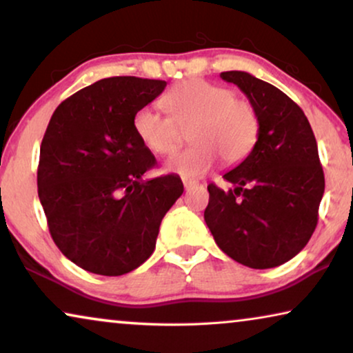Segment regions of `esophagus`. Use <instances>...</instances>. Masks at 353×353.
I'll return each mask as SVG.
<instances>
[{
  "label": "esophagus",
  "mask_w": 353,
  "mask_h": 353,
  "mask_svg": "<svg viewBox=\"0 0 353 353\" xmlns=\"http://www.w3.org/2000/svg\"><path fill=\"white\" fill-rule=\"evenodd\" d=\"M183 185H185V190H191V188L197 186V181L194 180H188V178H183Z\"/></svg>",
  "instance_id": "esophagus-1"
}]
</instances>
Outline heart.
<instances>
[{"label":"heart","mask_w":353,"mask_h":353,"mask_svg":"<svg viewBox=\"0 0 353 353\" xmlns=\"http://www.w3.org/2000/svg\"><path fill=\"white\" fill-rule=\"evenodd\" d=\"M163 115L152 108L138 110L133 128L144 148L154 154H170L180 146L181 130H190L192 146L170 157L165 168L186 178H197L219 161L234 165L248 157L259 138V115L254 105L234 98L223 86L201 79L185 80L161 99Z\"/></svg>","instance_id":"obj_1"}]
</instances>
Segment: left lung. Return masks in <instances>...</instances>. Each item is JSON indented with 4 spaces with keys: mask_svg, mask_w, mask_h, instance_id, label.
Returning <instances> with one entry per match:
<instances>
[{
    "mask_svg": "<svg viewBox=\"0 0 353 353\" xmlns=\"http://www.w3.org/2000/svg\"><path fill=\"white\" fill-rule=\"evenodd\" d=\"M259 115L252 151L223 178L234 190L209 185L204 220L215 243L236 262L273 268L301 252L318 221L325 175L303 110L276 86L241 70L221 72Z\"/></svg>",
    "mask_w": 353,
    "mask_h": 353,
    "instance_id": "obj_1",
    "label": "left lung"
}]
</instances>
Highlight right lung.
Masks as SVG:
<instances>
[{
    "mask_svg": "<svg viewBox=\"0 0 353 353\" xmlns=\"http://www.w3.org/2000/svg\"><path fill=\"white\" fill-rule=\"evenodd\" d=\"M167 81L110 77L57 105L40 148L38 197L57 248L90 273L120 276L146 262L183 194L180 176L143 180L156 157L133 128Z\"/></svg>",
    "mask_w": 353,
    "mask_h": 353,
    "instance_id": "1",
    "label": "right lung"
}]
</instances>
